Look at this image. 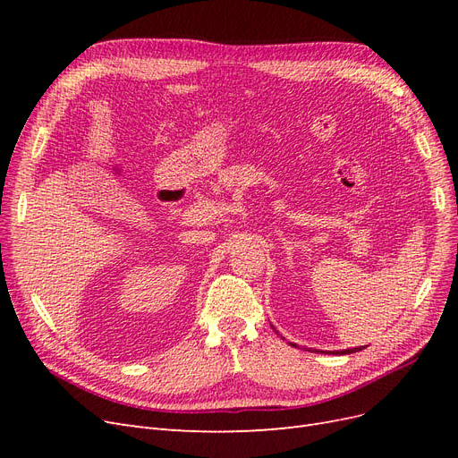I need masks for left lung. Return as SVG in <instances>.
<instances>
[{"label":"left lung","mask_w":458,"mask_h":458,"mask_svg":"<svg viewBox=\"0 0 458 458\" xmlns=\"http://www.w3.org/2000/svg\"><path fill=\"white\" fill-rule=\"evenodd\" d=\"M296 345V344H293ZM363 345H359V348H353V350H342V352H335V353H340V355H345V353H355V352H361Z\"/></svg>","instance_id":"left-lung-1"}]
</instances>
